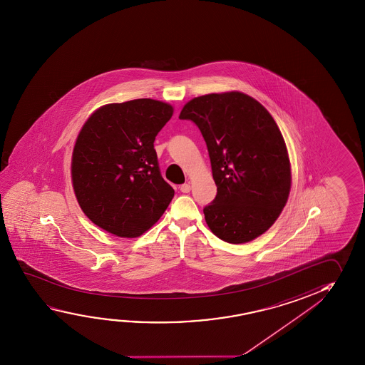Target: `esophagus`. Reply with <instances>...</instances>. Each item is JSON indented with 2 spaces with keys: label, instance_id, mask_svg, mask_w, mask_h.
Returning <instances> with one entry per match:
<instances>
[{
  "label": "esophagus",
  "instance_id": "34e87169",
  "mask_svg": "<svg viewBox=\"0 0 365 365\" xmlns=\"http://www.w3.org/2000/svg\"><path fill=\"white\" fill-rule=\"evenodd\" d=\"M180 190L183 193H188V192L191 191V185H188V183H185V185H180Z\"/></svg>",
  "mask_w": 365,
  "mask_h": 365
}]
</instances>
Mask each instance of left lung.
<instances>
[{
    "instance_id": "8db88e82",
    "label": "left lung",
    "mask_w": 365,
    "mask_h": 365,
    "mask_svg": "<svg viewBox=\"0 0 365 365\" xmlns=\"http://www.w3.org/2000/svg\"><path fill=\"white\" fill-rule=\"evenodd\" d=\"M180 120L197 125L217 185L203 214L211 232L232 245L269 230L292 185L287 145L272 115L252 96L221 93L187 103Z\"/></svg>"
}]
</instances>
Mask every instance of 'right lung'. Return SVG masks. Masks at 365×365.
<instances>
[{
    "instance_id": "1",
    "label": "right lung",
    "mask_w": 365,
    "mask_h": 365,
    "mask_svg": "<svg viewBox=\"0 0 365 365\" xmlns=\"http://www.w3.org/2000/svg\"><path fill=\"white\" fill-rule=\"evenodd\" d=\"M173 107L154 99L96 109L78 133L71 175L78 205L96 225L136 238L160 219L174 196L160 173L156 135Z\"/></svg>"
}]
</instances>
